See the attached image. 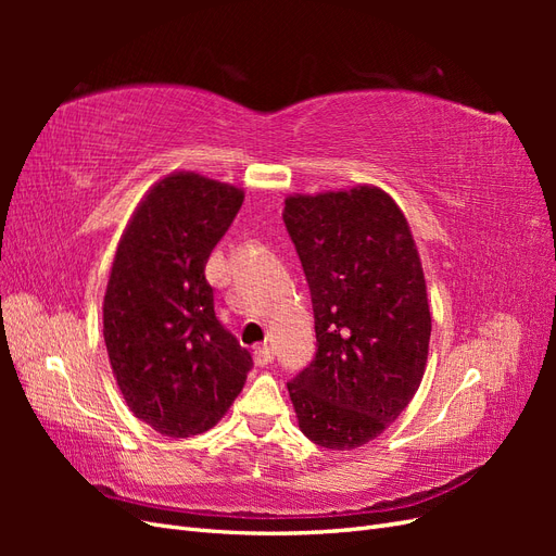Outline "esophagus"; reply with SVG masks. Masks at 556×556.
<instances>
[{"instance_id": "esophagus-1", "label": "esophagus", "mask_w": 556, "mask_h": 556, "mask_svg": "<svg viewBox=\"0 0 556 556\" xmlns=\"http://www.w3.org/2000/svg\"><path fill=\"white\" fill-rule=\"evenodd\" d=\"M252 359H255V364H257V366L271 364V362H274V348H268V345H257V348H255V352H252Z\"/></svg>"}]
</instances>
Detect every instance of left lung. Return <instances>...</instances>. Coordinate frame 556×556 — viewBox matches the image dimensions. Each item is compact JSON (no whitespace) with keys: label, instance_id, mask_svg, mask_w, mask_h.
I'll list each match as a JSON object with an SVG mask.
<instances>
[{"label":"left lung","instance_id":"left-lung-1","mask_svg":"<svg viewBox=\"0 0 556 556\" xmlns=\"http://www.w3.org/2000/svg\"><path fill=\"white\" fill-rule=\"evenodd\" d=\"M285 227L304 266L317 350L288 382L299 429L315 445L355 450L415 396L429 355L431 313L410 229L390 194L285 199Z\"/></svg>","mask_w":556,"mask_h":556}]
</instances>
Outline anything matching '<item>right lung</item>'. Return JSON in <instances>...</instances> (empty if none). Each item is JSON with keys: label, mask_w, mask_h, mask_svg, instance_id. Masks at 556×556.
Masks as SVG:
<instances>
[{"label": "right lung", "mask_w": 556, "mask_h": 556, "mask_svg": "<svg viewBox=\"0 0 556 556\" xmlns=\"http://www.w3.org/2000/svg\"><path fill=\"white\" fill-rule=\"evenodd\" d=\"M243 192L197 174L160 180L117 245L104 296V341L129 410L169 439L217 425L252 357L215 317L206 262Z\"/></svg>", "instance_id": "right-lung-1"}]
</instances>
